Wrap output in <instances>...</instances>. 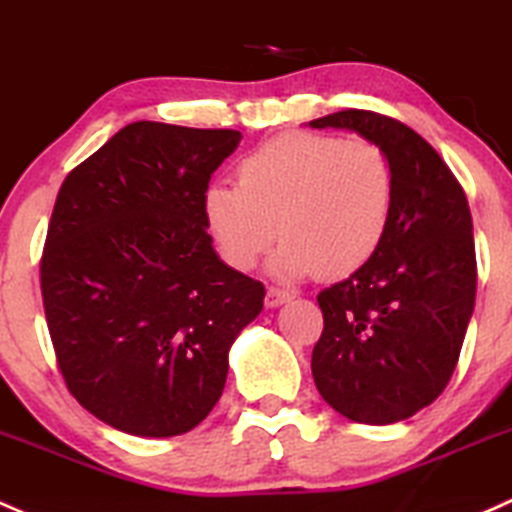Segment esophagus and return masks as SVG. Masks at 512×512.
I'll return each mask as SVG.
<instances>
[{
	"label": "esophagus",
	"instance_id": "obj_1",
	"mask_svg": "<svg viewBox=\"0 0 512 512\" xmlns=\"http://www.w3.org/2000/svg\"><path fill=\"white\" fill-rule=\"evenodd\" d=\"M289 299H292V294H289V292H284V289H274V287H270V289H267L265 304H267V309H277V306L287 304Z\"/></svg>",
	"mask_w": 512,
	"mask_h": 512
}]
</instances>
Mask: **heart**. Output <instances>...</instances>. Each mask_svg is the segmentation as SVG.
<instances>
[{"label": "heart", "instance_id": "obj_1", "mask_svg": "<svg viewBox=\"0 0 512 512\" xmlns=\"http://www.w3.org/2000/svg\"><path fill=\"white\" fill-rule=\"evenodd\" d=\"M201 208L215 250L235 270H252L279 233L277 277H346L383 245L395 171L368 139L287 132L240 161L238 184L211 181Z\"/></svg>", "mask_w": 512, "mask_h": 512}]
</instances>
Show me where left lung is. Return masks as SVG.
<instances>
[{
    "instance_id": "left-lung-1",
    "label": "left lung",
    "mask_w": 512,
    "mask_h": 512,
    "mask_svg": "<svg viewBox=\"0 0 512 512\" xmlns=\"http://www.w3.org/2000/svg\"><path fill=\"white\" fill-rule=\"evenodd\" d=\"M309 127L348 129L375 142L395 171L383 245L319 294L316 390L351 422H402L444 392L469 328L476 301L469 201L432 144L392 117L343 110Z\"/></svg>"
}]
</instances>
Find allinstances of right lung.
I'll use <instances>...</instances> for the list:
<instances>
[{
	"mask_svg": "<svg viewBox=\"0 0 512 512\" xmlns=\"http://www.w3.org/2000/svg\"><path fill=\"white\" fill-rule=\"evenodd\" d=\"M235 129L132 122L58 191L41 257L48 333L68 390L134 437H176L220 400L265 287L225 265L203 191Z\"/></svg>",
	"mask_w": 512,
	"mask_h": 512,
	"instance_id": "1",
	"label": "right lung"
}]
</instances>
